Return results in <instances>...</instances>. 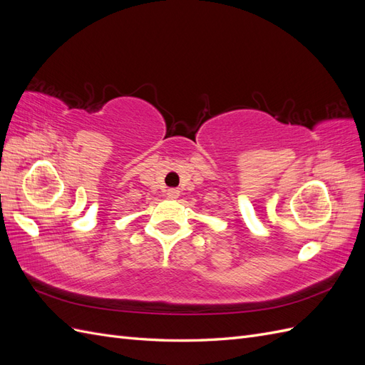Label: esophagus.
<instances>
[{
  "label": "esophagus",
  "instance_id": "esophagus-1",
  "mask_svg": "<svg viewBox=\"0 0 365 365\" xmlns=\"http://www.w3.org/2000/svg\"><path fill=\"white\" fill-rule=\"evenodd\" d=\"M180 196V190H176V189H169L168 190V197L169 200H176V197Z\"/></svg>",
  "mask_w": 365,
  "mask_h": 365
}]
</instances>
